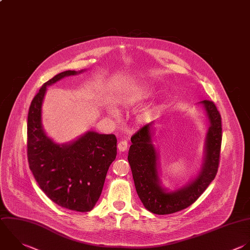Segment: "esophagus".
<instances>
[{
    "label": "esophagus",
    "mask_w": 250,
    "mask_h": 250,
    "mask_svg": "<svg viewBox=\"0 0 250 250\" xmlns=\"http://www.w3.org/2000/svg\"><path fill=\"white\" fill-rule=\"evenodd\" d=\"M117 147H118L119 151H125V150L127 149V147H128V143H127V141H126V140H121V141H119V143H118V145H117Z\"/></svg>",
    "instance_id": "1"
}]
</instances>
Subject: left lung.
<instances>
[{
  "label": "left lung",
  "instance_id": "1",
  "mask_svg": "<svg viewBox=\"0 0 250 250\" xmlns=\"http://www.w3.org/2000/svg\"><path fill=\"white\" fill-rule=\"evenodd\" d=\"M201 104L210 121L204 163L196 179L183 188L166 192L160 187L157 155L150 138V124L145 125L131 137L128 161L136 190L144 206L154 214H171L188 207L203 193L218 172L222 143L221 115L213 102L205 100Z\"/></svg>",
  "mask_w": 250,
  "mask_h": 250
}]
</instances>
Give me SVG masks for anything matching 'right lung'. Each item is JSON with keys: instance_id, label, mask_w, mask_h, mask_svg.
Listing matches in <instances>:
<instances>
[{"instance_id": "1", "label": "right lung", "mask_w": 250, "mask_h": 250, "mask_svg": "<svg viewBox=\"0 0 250 250\" xmlns=\"http://www.w3.org/2000/svg\"><path fill=\"white\" fill-rule=\"evenodd\" d=\"M77 74L67 70L47 81L31 102L27 119L29 168L41 189L56 204L73 211L93 209L102 193L107 170L116 157L114 135L88 132L69 145L48 138L41 124V107L47 86Z\"/></svg>"}]
</instances>
